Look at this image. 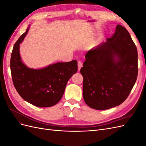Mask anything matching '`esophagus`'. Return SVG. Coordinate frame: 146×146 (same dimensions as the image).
<instances>
[{
	"mask_svg": "<svg viewBox=\"0 0 146 146\" xmlns=\"http://www.w3.org/2000/svg\"><path fill=\"white\" fill-rule=\"evenodd\" d=\"M82 66H83V64H82V61H78V70H80V69L82 67Z\"/></svg>",
	"mask_w": 146,
	"mask_h": 146,
	"instance_id": "esophagus-1",
	"label": "esophagus"
}]
</instances>
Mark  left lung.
Masks as SVG:
<instances>
[{
	"mask_svg": "<svg viewBox=\"0 0 146 146\" xmlns=\"http://www.w3.org/2000/svg\"><path fill=\"white\" fill-rule=\"evenodd\" d=\"M80 73L83 97L90 107L104 110L121 104L138 76V52L127 29L117 25L105 42L91 48Z\"/></svg>",
	"mask_w": 146,
	"mask_h": 146,
	"instance_id": "left-lung-1",
	"label": "left lung"
}]
</instances>
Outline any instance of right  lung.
I'll return each mask as SVG.
<instances>
[{"label":"right lung","mask_w":146,"mask_h":146,"mask_svg":"<svg viewBox=\"0 0 146 146\" xmlns=\"http://www.w3.org/2000/svg\"><path fill=\"white\" fill-rule=\"evenodd\" d=\"M29 27L13 48L10 69L13 82L25 101L38 107H49L61 100L69 78L77 71V61L56 63L39 69L30 68L20 55V44L28 33Z\"/></svg>","instance_id":"right-lung-1"}]
</instances>
